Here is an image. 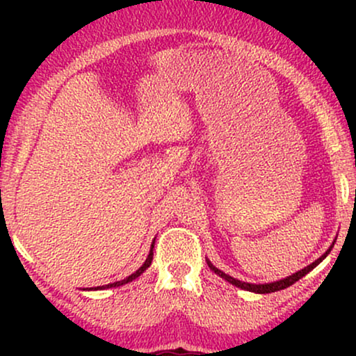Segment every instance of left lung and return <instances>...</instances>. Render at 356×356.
<instances>
[{
  "label": "left lung",
  "mask_w": 356,
  "mask_h": 356,
  "mask_svg": "<svg viewBox=\"0 0 356 356\" xmlns=\"http://www.w3.org/2000/svg\"><path fill=\"white\" fill-rule=\"evenodd\" d=\"M333 246H334V241H333V243H332V246H330L328 249H326V251H325V254H321L320 257H318L316 261H313V263H312V264H308V266H306V268L300 269V271H296V273H293L291 276H286V277H283V280H277V281H273V283H264V284L246 283V281H239V280H236V277H232V276H229V275H226V273H224V271H220L219 268H216L214 264H212L209 259H206V261H207V266H209V268L212 269V271L216 273V275L222 277V280H226L227 283H231L232 286H236V288H241V289H244V291L257 293V295H266V293H275V291H281V289L288 288V286L295 284L296 281H300L301 277L308 275L309 271H313V269L316 268L318 264H320L321 261L325 259V257L330 254V252H332Z\"/></svg>",
  "instance_id": "left-lung-1"
}]
</instances>
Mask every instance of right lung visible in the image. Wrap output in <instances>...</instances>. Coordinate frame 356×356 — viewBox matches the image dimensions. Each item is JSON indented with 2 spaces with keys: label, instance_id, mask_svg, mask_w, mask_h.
Masks as SVG:
<instances>
[{
  "label": "right lung",
  "instance_id": "1",
  "mask_svg": "<svg viewBox=\"0 0 356 356\" xmlns=\"http://www.w3.org/2000/svg\"><path fill=\"white\" fill-rule=\"evenodd\" d=\"M154 243H155V239L152 241V244H150V251H149V256H147V259L144 261V264H142L140 268L137 269L136 273H132V275L130 276H127L125 280H122V281H115V283H110V284H105V286H97V288H90V289H108V288H118V286H124V284H127V283H130V281H134V280H137L138 276L142 275V273L145 271L147 268L150 266V264H152V257H154ZM88 289V291H90Z\"/></svg>",
  "mask_w": 356,
  "mask_h": 356
}]
</instances>
